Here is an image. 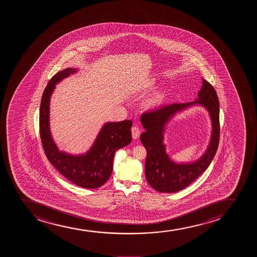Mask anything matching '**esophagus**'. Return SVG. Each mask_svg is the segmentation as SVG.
Here are the masks:
<instances>
[{
  "mask_svg": "<svg viewBox=\"0 0 257 257\" xmlns=\"http://www.w3.org/2000/svg\"><path fill=\"white\" fill-rule=\"evenodd\" d=\"M131 132H132V137H133V139L136 140L139 138L140 135H141V130H140L139 127L134 126V127L131 128Z\"/></svg>",
  "mask_w": 257,
  "mask_h": 257,
  "instance_id": "34e87169",
  "label": "esophagus"
}]
</instances>
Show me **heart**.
Returning a JSON list of instances; mask_svg holds the SVG:
<instances>
[{"label":"heart","mask_w":257,"mask_h":257,"mask_svg":"<svg viewBox=\"0 0 257 257\" xmlns=\"http://www.w3.org/2000/svg\"><path fill=\"white\" fill-rule=\"evenodd\" d=\"M161 99H162V96H161V95H160V96H158V97H157L156 98H155V99L153 101V103H159L160 101H161Z\"/></svg>","instance_id":"1"}]
</instances>
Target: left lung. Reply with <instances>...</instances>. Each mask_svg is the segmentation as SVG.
Instances as JSON below:
<instances>
[{
  "instance_id": "8db88e82",
  "label": "left lung",
  "mask_w": 257,
  "mask_h": 257,
  "mask_svg": "<svg viewBox=\"0 0 257 257\" xmlns=\"http://www.w3.org/2000/svg\"><path fill=\"white\" fill-rule=\"evenodd\" d=\"M193 105H201L210 113L212 135L207 151L195 163L177 164L166 154L162 142L165 127L176 112ZM141 122L146 131L141 141L147 149L146 178L150 186L162 193H174L185 189L207 170L213 160L219 142V103L215 89L202 80V87L196 100L189 103H171L143 113Z\"/></svg>"
}]
</instances>
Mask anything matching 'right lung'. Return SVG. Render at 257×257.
Instances as JSON below:
<instances>
[{"mask_svg": "<svg viewBox=\"0 0 257 257\" xmlns=\"http://www.w3.org/2000/svg\"><path fill=\"white\" fill-rule=\"evenodd\" d=\"M77 68H66L55 74L45 87L39 112V131L45 155L60 173L77 186L97 189L106 183L112 173L114 155L118 149L132 141L133 121L124 120L106 122L101 128L94 143L85 154L72 155L59 151L54 142L50 130V100L57 83Z\"/></svg>", "mask_w": 257, "mask_h": 257, "instance_id": "add662e5", "label": "right lung"}]
</instances>
